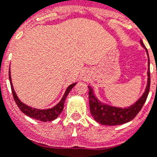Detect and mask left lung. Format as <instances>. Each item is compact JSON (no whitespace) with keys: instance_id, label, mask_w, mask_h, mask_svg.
Masks as SVG:
<instances>
[{"instance_id":"left-lung-1","label":"left lung","mask_w":157,"mask_h":157,"mask_svg":"<svg viewBox=\"0 0 157 157\" xmlns=\"http://www.w3.org/2000/svg\"><path fill=\"white\" fill-rule=\"evenodd\" d=\"M141 44L145 48L147 53V48H145L143 41L141 40ZM149 56V54H148ZM149 68H148V83L145 92L141 98L132 106L127 109H120L111 107L109 105H103L98 101L95 96L93 94V90L89 86V100H90V109L92 116L94 120L102 125L115 126L123 124L127 122L132 120L138 112L142 109L144 104L147 99L148 94L150 88V70H149Z\"/></svg>"}]
</instances>
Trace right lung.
<instances>
[{
  "instance_id": "1",
  "label": "right lung",
  "mask_w": 157,
  "mask_h": 157,
  "mask_svg": "<svg viewBox=\"0 0 157 157\" xmlns=\"http://www.w3.org/2000/svg\"><path fill=\"white\" fill-rule=\"evenodd\" d=\"M11 72L10 69H9V80H10V85H11V89H12V95H13V98L16 101V105L19 107V109L21 110L22 112H23L25 115L30 116V117L33 118V119H35V120H40V121L42 122H47V121H52V120H55L59 116V115L62 112L63 109V105H64V101L66 100L67 96L68 95L69 92L71 90V89L76 85V83H73L71 86H69L67 87V89L66 90V92H65L64 95L62 98L61 101H59V103L56 105L55 107L52 108V109H45V110H40V109H36L34 108H31V107H29L27 105H24L23 103H22L21 101H19V98H17L16 93L14 91L13 86H12V78H11Z\"/></svg>"
}]
</instances>
